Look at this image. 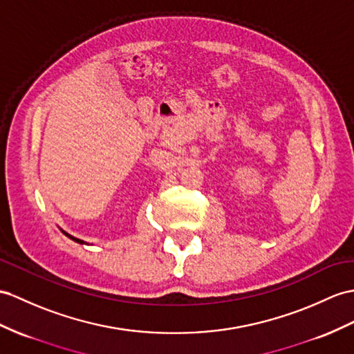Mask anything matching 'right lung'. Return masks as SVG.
I'll return each instance as SVG.
<instances>
[{
  "mask_svg": "<svg viewBox=\"0 0 354 354\" xmlns=\"http://www.w3.org/2000/svg\"><path fill=\"white\" fill-rule=\"evenodd\" d=\"M59 230H62V228H59ZM62 232H63V234H64V236H67L68 239H71V240H73V242H76V243H80V245H87V242H84V240H81V239H76L75 236H72V234H68V232H66L64 230H62Z\"/></svg>",
  "mask_w": 354,
  "mask_h": 354,
  "instance_id": "1",
  "label": "right lung"
}]
</instances>
